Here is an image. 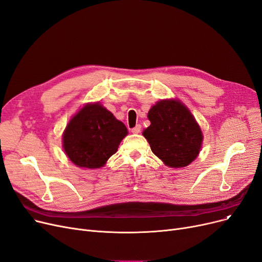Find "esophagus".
<instances>
[{"instance_id": "esophagus-1", "label": "esophagus", "mask_w": 262, "mask_h": 262, "mask_svg": "<svg viewBox=\"0 0 262 262\" xmlns=\"http://www.w3.org/2000/svg\"><path fill=\"white\" fill-rule=\"evenodd\" d=\"M141 130V125L140 124H137L134 128H132V133L133 134H139Z\"/></svg>"}]
</instances>
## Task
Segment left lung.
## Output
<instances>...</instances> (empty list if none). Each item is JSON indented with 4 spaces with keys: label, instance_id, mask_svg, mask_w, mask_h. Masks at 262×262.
Here are the masks:
<instances>
[{
    "label": "left lung",
    "instance_id": "left-lung-1",
    "mask_svg": "<svg viewBox=\"0 0 262 262\" xmlns=\"http://www.w3.org/2000/svg\"><path fill=\"white\" fill-rule=\"evenodd\" d=\"M147 118L151 125L143 130L152 152L165 165L181 168L189 165L200 152L202 133L189 110L179 100H161Z\"/></svg>",
    "mask_w": 262,
    "mask_h": 262
}]
</instances>
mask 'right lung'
<instances>
[{"label": "right lung", "mask_w": 262, "mask_h": 262, "mask_svg": "<svg viewBox=\"0 0 262 262\" xmlns=\"http://www.w3.org/2000/svg\"><path fill=\"white\" fill-rule=\"evenodd\" d=\"M127 135L125 125L98 103L85 105L72 118L63 135L71 161L88 169L103 167Z\"/></svg>", "instance_id": "right-lung-1"}]
</instances>
